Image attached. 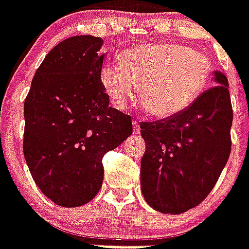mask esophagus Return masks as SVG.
Here are the masks:
<instances>
[{"instance_id": "obj_1", "label": "esophagus", "mask_w": 249, "mask_h": 249, "mask_svg": "<svg viewBox=\"0 0 249 249\" xmlns=\"http://www.w3.org/2000/svg\"><path fill=\"white\" fill-rule=\"evenodd\" d=\"M133 131H134L135 134H138L139 131H141V126H139V124L137 123V121H134V123H133Z\"/></svg>"}]
</instances>
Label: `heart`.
Masks as SVG:
<instances>
[{"label": "heart", "mask_w": 249, "mask_h": 249, "mask_svg": "<svg viewBox=\"0 0 249 249\" xmlns=\"http://www.w3.org/2000/svg\"><path fill=\"white\" fill-rule=\"evenodd\" d=\"M211 58L179 43H148L121 52L119 64L100 72L111 105L124 110L135 86L145 110L159 119L171 118L191 106L212 76Z\"/></svg>", "instance_id": "1"}]
</instances>
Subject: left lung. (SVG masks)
<instances>
[{
  "mask_svg": "<svg viewBox=\"0 0 249 249\" xmlns=\"http://www.w3.org/2000/svg\"><path fill=\"white\" fill-rule=\"evenodd\" d=\"M215 80L217 86L179 114L141 124L145 142L142 193L162 213L178 215L199 205L228 162L233 124L229 83L220 71H215Z\"/></svg>",
  "mask_w": 249,
  "mask_h": 249,
  "instance_id": "8db88e82",
  "label": "left lung"
}]
</instances>
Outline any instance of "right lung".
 <instances>
[{
  "label": "right lung",
  "mask_w": 249,
  "mask_h": 249,
  "mask_svg": "<svg viewBox=\"0 0 249 249\" xmlns=\"http://www.w3.org/2000/svg\"><path fill=\"white\" fill-rule=\"evenodd\" d=\"M104 40L75 36L48 52L24 102L23 151L42 193L78 207L102 187V159L133 133L129 115L110 107L100 82Z\"/></svg>",
  "instance_id": "add662e5"
}]
</instances>
